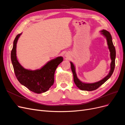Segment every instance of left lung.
Listing matches in <instances>:
<instances>
[{"instance_id":"obj_1","label":"left lung","mask_w":125,"mask_h":125,"mask_svg":"<svg viewBox=\"0 0 125 125\" xmlns=\"http://www.w3.org/2000/svg\"><path fill=\"white\" fill-rule=\"evenodd\" d=\"M101 32L106 37L108 48L111 52V58L112 60V62L111 63V70L109 71V73L107 76L105 77L101 81L95 83H85L82 82L78 79L76 73H75L74 66L73 65V64L71 62V69L73 75L74 82L75 83V85H77L78 88L81 90L91 91H93L97 89V88H99L101 85L104 83L111 77L113 72H114L115 66L116 50L115 46H114V45H113V43L112 36L111 35V34L109 33V32L105 30H103L101 31Z\"/></svg>"}]
</instances>
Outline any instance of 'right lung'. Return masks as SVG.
<instances>
[{"label": "right lung", "instance_id": "1", "mask_svg": "<svg viewBox=\"0 0 125 125\" xmlns=\"http://www.w3.org/2000/svg\"><path fill=\"white\" fill-rule=\"evenodd\" d=\"M21 34H18L13 41L11 52V59L15 75L20 83L35 93L46 92L54 82V74L57 67L61 63L63 58L58 57L51 60L41 69L30 70L24 69L18 61L16 56L17 43Z\"/></svg>", "mask_w": 125, "mask_h": 125}]
</instances>
